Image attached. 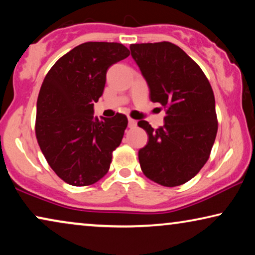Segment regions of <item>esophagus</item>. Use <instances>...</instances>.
I'll return each mask as SVG.
<instances>
[{
	"instance_id": "1",
	"label": "esophagus",
	"mask_w": 255,
	"mask_h": 255,
	"mask_svg": "<svg viewBox=\"0 0 255 255\" xmlns=\"http://www.w3.org/2000/svg\"><path fill=\"white\" fill-rule=\"evenodd\" d=\"M128 127L130 128H134L135 125H137V121L132 120V118H130V117L128 118Z\"/></svg>"
}]
</instances>
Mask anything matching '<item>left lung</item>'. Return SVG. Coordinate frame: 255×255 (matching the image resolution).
<instances>
[{
  "label": "left lung",
  "instance_id": "1",
  "mask_svg": "<svg viewBox=\"0 0 255 255\" xmlns=\"http://www.w3.org/2000/svg\"><path fill=\"white\" fill-rule=\"evenodd\" d=\"M130 50L149 99L167 107L162 127L154 130L148 122H138L148 135L138 152L141 170L161 186H181L210 155L218 128L214 92L200 66L176 45L132 44Z\"/></svg>",
  "mask_w": 255,
  "mask_h": 255
}]
</instances>
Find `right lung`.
<instances>
[{
    "mask_svg": "<svg viewBox=\"0 0 255 255\" xmlns=\"http://www.w3.org/2000/svg\"><path fill=\"white\" fill-rule=\"evenodd\" d=\"M130 55L124 45L89 41L61 57L45 76L37 101L36 135L55 174L75 187L89 186L109 170L128 118L94 117L110 66Z\"/></svg>",
    "mask_w": 255,
    "mask_h": 255,
    "instance_id": "1",
    "label": "right lung"
}]
</instances>
